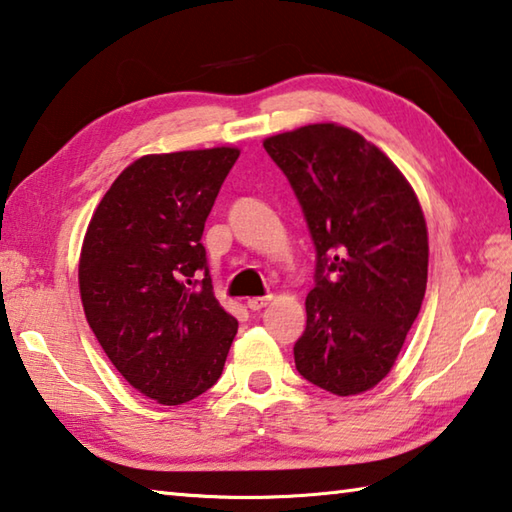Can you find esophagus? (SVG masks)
Segmentation results:
<instances>
[{
  "label": "esophagus",
  "instance_id": "1",
  "mask_svg": "<svg viewBox=\"0 0 512 512\" xmlns=\"http://www.w3.org/2000/svg\"><path fill=\"white\" fill-rule=\"evenodd\" d=\"M271 300H273L271 295H264V297H250V300H248L246 304H248V309H250V311H262L264 306L271 304Z\"/></svg>",
  "mask_w": 512,
  "mask_h": 512
}]
</instances>
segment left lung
<instances>
[{"mask_svg":"<svg viewBox=\"0 0 512 512\" xmlns=\"http://www.w3.org/2000/svg\"><path fill=\"white\" fill-rule=\"evenodd\" d=\"M315 246V286L295 367L338 396L367 392L401 353L427 284V226L401 170L336 123L271 136Z\"/></svg>","mask_w":512,"mask_h":512,"instance_id":"left-lung-1","label":"left lung"}]
</instances>
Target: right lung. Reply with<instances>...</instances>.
<instances>
[{
	"label": "right lung",
	"mask_w": 512,
	"mask_h": 512,
	"mask_svg": "<svg viewBox=\"0 0 512 512\" xmlns=\"http://www.w3.org/2000/svg\"><path fill=\"white\" fill-rule=\"evenodd\" d=\"M237 159V147L141 156L111 183L82 241L89 327L120 376L161 405L208 392L235 340L201 235Z\"/></svg>",
	"instance_id": "right-lung-1"
}]
</instances>
